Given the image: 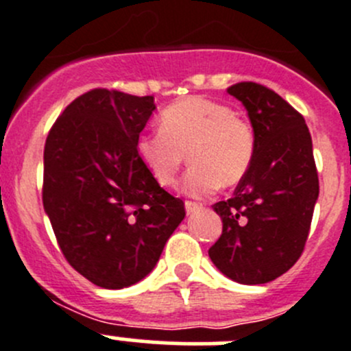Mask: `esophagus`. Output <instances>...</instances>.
I'll return each instance as SVG.
<instances>
[{"label": "esophagus", "instance_id": "34e87169", "mask_svg": "<svg viewBox=\"0 0 351 351\" xmlns=\"http://www.w3.org/2000/svg\"><path fill=\"white\" fill-rule=\"evenodd\" d=\"M200 208H202V204H197V202H190V200L185 202V210L189 215L193 214V212L200 210Z\"/></svg>", "mask_w": 351, "mask_h": 351}]
</instances>
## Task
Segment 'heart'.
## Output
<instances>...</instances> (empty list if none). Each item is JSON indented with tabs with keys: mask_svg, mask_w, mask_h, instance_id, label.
I'll return each mask as SVG.
<instances>
[{
	"mask_svg": "<svg viewBox=\"0 0 351 351\" xmlns=\"http://www.w3.org/2000/svg\"><path fill=\"white\" fill-rule=\"evenodd\" d=\"M254 132L250 123L221 101L190 97L159 115V132L141 136L136 151L141 162L161 186L175 185L189 154L192 166L182 180V192L205 197L219 185L243 180L254 158Z\"/></svg>",
	"mask_w": 351,
	"mask_h": 351,
	"instance_id": "1",
	"label": "heart"
}]
</instances>
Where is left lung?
Segmentation results:
<instances>
[{
  "mask_svg": "<svg viewBox=\"0 0 351 351\" xmlns=\"http://www.w3.org/2000/svg\"><path fill=\"white\" fill-rule=\"evenodd\" d=\"M228 93L246 108L256 147L234 195L214 205L222 234L208 256L231 280L267 284L306 246L319 195L313 139L304 117L263 84L244 81Z\"/></svg>",
  "mask_w": 351,
  "mask_h": 351,
  "instance_id": "left-lung-1",
  "label": "left lung"
}]
</instances>
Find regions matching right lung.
<instances>
[{
  "label": "right lung",
  "mask_w": 351,
  "mask_h": 351,
  "mask_svg": "<svg viewBox=\"0 0 351 351\" xmlns=\"http://www.w3.org/2000/svg\"><path fill=\"white\" fill-rule=\"evenodd\" d=\"M154 110V97L97 88L67 105L45 141V214L71 267L104 289L149 275L185 219L183 200L136 151Z\"/></svg>",
  "instance_id": "1"
}]
</instances>
